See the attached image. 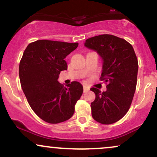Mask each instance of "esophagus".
<instances>
[{"instance_id":"obj_1","label":"esophagus","mask_w":157,"mask_h":157,"mask_svg":"<svg viewBox=\"0 0 157 157\" xmlns=\"http://www.w3.org/2000/svg\"><path fill=\"white\" fill-rule=\"evenodd\" d=\"M89 91V88L86 86H83V92L86 93Z\"/></svg>"}]
</instances>
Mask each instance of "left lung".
Here are the masks:
<instances>
[{"mask_svg":"<svg viewBox=\"0 0 157 157\" xmlns=\"http://www.w3.org/2000/svg\"><path fill=\"white\" fill-rule=\"evenodd\" d=\"M85 46L96 51L103 60L100 80L105 91L91 88L96 97L91 103L94 120L109 125L128 112L137 82L138 60L134 48L125 40L112 35H101L87 39Z\"/></svg>","mask_w":157,"mask_h":157,"instance_id":"left-lung-1","label":"left lung"}]
</instances>
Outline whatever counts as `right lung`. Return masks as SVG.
Segmentation results:
<instances>
[{
    "label": "right lung",
    "mask_w": 157,
    "mask_h": 157,
    "mask_svg": "<svg viewBox=\"0 0 157 157\" xmlns=\"http://www.w3.org/2000/svg\"><path fill=\"white\" fill-rule=\"evenodd\" d=\"M77 46L78 43L39 40L27 46L20 62V81L27 101L34 112L48 123L71 118L83 92L79 82L64 87L57 81L60 71L67 70L65 58Z\"/></svg>",
    "instance_id": "obj_1"
}]
</instances>
